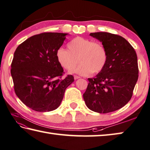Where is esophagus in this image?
<instances>
[{
	"label": "esophagus",
	"instance_id": "1",
	"mask_svg": "<svg viewBox=\"0 0 150 150\" xmlns=\"http://www.w3.org/2000/svg\"><path fill=\"white\" fill-rule=\"evenodd\" d=\"M79 78H80V77H79V76L74 75V79H75V80H77V79H79Z\"/></svg>",
	"mask_w": 150,
	"mask_h": 150
}]
</instances>
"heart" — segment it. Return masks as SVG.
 Listing matches in <instances>:
<instances>
[{"label":"heart","instance_id":"b5f03b06","mask_svg":"<svg viewBox=\"0 0 150 150\" xmlns=\"http://www.w3.org/2000/svg\"><path fill=\"white\" fill-rule=\"evenodd\" d=\"M68 50L61 47L56 52V58L60 66L71 73L87 76L98 74L104 69L108 61V54L105 46L100 42L77 37L68 43Z\"/></svg>","mask_w":150,"mask_h":150}]
</instances>
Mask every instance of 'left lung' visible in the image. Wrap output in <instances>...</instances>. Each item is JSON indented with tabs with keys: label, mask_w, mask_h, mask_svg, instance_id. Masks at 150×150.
Listing matches in <instances>:
<instances>
[{
	"label": "left lung",
	"mask_w": 150,
	"mask_h": 150,
	"mask_svg": "<svg viewBox=\"0 0 150 150\" xmlns=\"http://www.w3.org/2000/svg\"><path fill=\"white\" fill-rule=\"evenodd\" d=\"M91 37L107 49L104 69L89 81L83 98L90 110L107 113L129 102L138 78L137 55L131 45L121 36L107 32L91 33Z\"/></svg>",
	"instance_id": "obj_1"
}]
</instances>
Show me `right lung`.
<instances>
[{
  "mask_svg": "<svg viewBox=\"0 0 150 150\" xmlns=\"http://www.w3.org/2000/svg\"><path fill=\"white\" fill-rule=\"evenodd\" d=\"M67 33H42L29 37L16 48L11 64L16 94L35 111L47 112L58 108L65 91L74 77L62 79L64 69L56 52Z\"/></svg>",
  "mask_w": 150,
  "mask_h": 150,
  "instance_id": "right-lung-1",
  "label": "right lung"
}]
</instances>
